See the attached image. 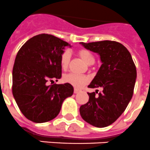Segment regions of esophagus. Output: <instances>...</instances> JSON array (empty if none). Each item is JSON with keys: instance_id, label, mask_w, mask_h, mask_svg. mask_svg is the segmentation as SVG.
<instances>
[{"instance_id": "esophagus-1", "label": "esophagus", "mask_w": 150, "mask_h": 150, "mask_svg": "<svg viewBox=\"0 0 150 150\" xmlns=\"http://www.w3.org/2000/svg\"><path fill=\"white\" fill-rule=\"evenodd\" d=\"M79 92H80V90H78V89H74V93H78Z\"/></svg>"}]
</instances>
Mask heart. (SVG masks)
<instances>
[{
  "label": "heart",
  "mask_w": 150,
  "mask_h": 150,
  "mask_svg": "<svg viewBox=\"0 0 150 150\" xmlns=\"http://www.w3.org/2000/svg\"><path fill=\"white\" fill-rule=\"evenodd\" d=\"M77 54L86 64L91 65L95 62L94 56L92 53L86 49H81L78 50ZM70 60V53L67 50L64 51L60 56V65L64 70L68 67ZM63 80L65 83L72 85L75 88H80L88 82V77L83 75H76L74 74H68L64 75Z\"/></svg>",
  "instance_id": "heart-1"
}]
</instances>
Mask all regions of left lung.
<instances>
[{"label": "left lung", "instance_id": "left-lung-1", "mask_svg": "<svg viewBox=\"0 0 150 150\" xmlns=\"http://www.w3.org/2000/svg\"><path fill=\"white\" fill-rule=\"evenodd\" d=\"M80 44L100 55L102 64L88 87L103 89L98 96V90L88 93L89 101L80 107V116L93 127H108L120 117L132 99L136 66L130 53L120 43L103 40Z\"/></svg>", "mask_w": 150, "mask_h": 150}]
</instances>
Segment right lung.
<instances>
[{
	"label": "right lung",
	"mask_w": 150,
	"mask_h": 150,
	"mask_svg": "<svg viewBox=\"0 0 150 150\" xmlns=\"http://www.w3.org/2000/svg\"><path fill=\"white\" fill-rule=\"evenodd\" d=\"M70 44L53 35L41 33L29 39L16 56L12 92L24 117L41 123L55 118L62 103L74 93L69 83L48 85L61 78L60 56Z\"/></svg>",
	"instance_id": "add662e5"
}]
</instances>
